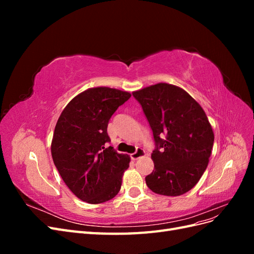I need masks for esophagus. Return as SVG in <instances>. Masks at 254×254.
<instances>
[{
    "label": "esophagus",
    "instance_id": "esophagus-1",
    "mask_svg": "<svg viewBox=\"0 0 254 254\" xmlns=\"http://www.w3.org/2000/svg\"><path fill=\"white\" fill-rule=\"evenodd\" d=\"M144 156H145L144 149H142V148H136L135 152H133L132 155H131V159H132L133 161H135V160L140 159V158H142V157H144Z\"/></svg>",
    "mask_w": 254,
    "mask_h": 254
}]
</instances>
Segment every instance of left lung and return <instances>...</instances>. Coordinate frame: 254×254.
Masks as SVG:
<instances>
[{"label": "left lung", "mask_w": 254, "mask_h": 254, "mask_svg": "<svg viewBox=\"0 0 254 254\" xmlns=\"http://www.w3.org/2000/svg\"><path fill=\"white\" fill-rule=\"evenodd\" d=\"M156 142L155 170L145 181L153 193L180 196L193 189L209 164L214 132L204 110L187 91L160 82L132 92Z\"/></svg>", "instance_id": "obj_1"}]
</instances>
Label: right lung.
<instances>
[{
    "label": "right lung",
    "mask_w": 254,
    "mask_h": 254,
    "mask_svg": "<svg viewBox=\"0 0 254 254\" xmlns=\"http://www.w3.org/2000/svg\"><path fill=\"white\" fill-rule=\"evenodd\" d=\"M131 96L108 87L76 95L61 112L51 151L61 178L80 200L103 203L118 195L130 157L109 146L107 127L112 114Z\"/></svg>",
    "instance_id": "right-lung-1"
}]
</instances>
